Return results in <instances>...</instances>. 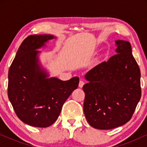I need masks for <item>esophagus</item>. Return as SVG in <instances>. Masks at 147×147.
Segmentation results:
<instances>
[{
	"instance_id": "obj_1",
	"label": "esophagus",
	"mask_w": 147,
	"mask_h": 147,
	"mask_svg": "<svg viewBox=\"0 0 147 147\" xmlns=\"http://www.w3.org/2000/svg\"><path fill=\"white\" fill-rule=\"evenodd\" d=\"M84 85V82L83 80H80V82H79V88H82L83 87V86Z\"/></svg>"
}]
</instances>
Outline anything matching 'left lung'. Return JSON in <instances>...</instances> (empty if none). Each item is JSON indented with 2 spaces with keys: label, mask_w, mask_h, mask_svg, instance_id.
<instances>
[{
  "label": "left lung",
  "mask_w": 147,
  "mask_h": 147,
  "mask_svg": "<svg viewBox=\"0 0 147 147\" xmlns=\"http://www.w3.org/2000/svg\"><path fill=\"white\" fill-rule=\"evenodd\" d=\"M116 55L91 69L84 77V112L92 127L109 130L128 122L141 97L140 70L131 43L115 41Z\"/></svg>",
  "instance_id": "obj_1"
}]
</instances>
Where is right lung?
Wrapping results in <instances>:
<instances>
[{
    "label": "right lung",
    "mask_w": 147,
    "mask_h": 147,
    "mask_svg": "<svg viewBox=\"0 0 147 147\" xmlns=\"http://www.w3.org/2000/svg\"><path fill=\"white\" fill-rule=\"evenodd\" d=\"M51 34L31 35L18 48L8 72V97L16 115L35 127L52 125L60 115L64 102L77 88L79 77L67 81L50 77L40 61L41 51Z\"/></svg>",
    "instance_id": "obj_1"
}]
</instances>
